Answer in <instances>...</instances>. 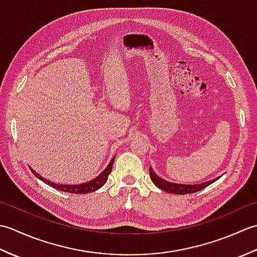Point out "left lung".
Instances as JSON below:
<instances>
[{
    "label": "left lung",
    "instance_id": "obj_1",
    "mask_svg": "<svg viewBox=\"0 0 257 257\" xmlns=\"http://www.w3.org/2000/svg\"><path fill=\"white\" fill-rule=\"evenodd\" d=\"M149 173H150V178L152 180L158 188L166 191L168 193H173V194H189V193H194L198 192V191H201L202 189L206 188L207 185H210L211 183L215 182L219 178H215L213 180H210V181H206L200 184H181V183H173V182H169L167 180L160 178L159 176H157L155 171L152 170V168H149Z\"/></svg>",
    "mask_w": 257,
    "mask_h": 257
}]
</instances>
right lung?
Instances as JSON below:
<instances>
[{
    "label": "right lung",
    "mask_w": 257,
    "mask_h": 257,
    "mask_svg": "<svg viewBox=\"0 0 257 257\" xmlns=\"http://www.w3.org/2000/svg\"><path fill=\"white\" fill-rule=\"evenodd\" d=\"M114 158H116V157L112 158L111 161L109 162V165L107 166V168L99 174V176L96 177L95 179L90 180L89 182L81 183V184H70V185L69 184H58V183L50 181V180L44 179L43 177H41L37 172H35L34 170H33L32 168H30V169H31V171L33 172V174H34L36 178H38V179L41 180V181L48 184V185H50V187H52L54 189L59 190V191H63V192H68V193H74V194H85V193L94 192V191L101 188L102 185L106 183L109 173L111 172Z\"/></svg>",
    "instance_id": "obj_1"
}]
</instances>
